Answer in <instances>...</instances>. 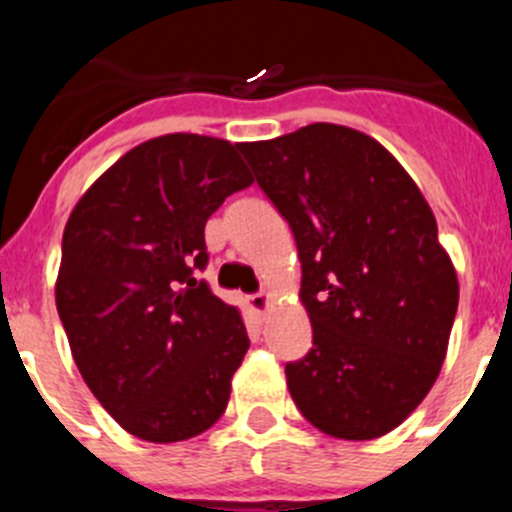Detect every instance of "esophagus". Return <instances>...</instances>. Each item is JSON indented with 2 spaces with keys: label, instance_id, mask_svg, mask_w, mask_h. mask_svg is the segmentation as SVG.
I'll return each instance as SVG.
<instances>
[{
  "label": "esophagus",
  "instance_id": "34e87169",
  "mask_svg": "<svg viewBox=\"0 0 512 512\" xmlns=\"http://www.w3.org/2000/svg\"><path fill=\"white\" fill-rule=\"evenodd\" d=\"M248 307H251L256 315H264L266 307H269V292H256V295L248 297Z\"/></svg>",
  "mask_w": 512,
  "mask_h": 512
}]
</instances>
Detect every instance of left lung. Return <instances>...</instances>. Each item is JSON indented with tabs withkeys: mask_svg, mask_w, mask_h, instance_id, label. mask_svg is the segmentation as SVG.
Returning <instances> with one entry per match:
<instances>
[{
	"mask_svg": "<svg viewBox=\"0 0 512 512\" xmlns=\"http://www.w3.org/2000/svg\"><path fill=\"white\" fill-rule=\"evenodd\" d=\"M238 148L302 261L312 348L284 369L289 395L333 438L390 433L431 392L459 305L431 207L397 158L354 128L312 122Z\"/></svg>",
	"mask_w": 512,
	"mask_h": 512,
	"instance_id": "obj_1",
	"label": "left lung"
}]
</instances>
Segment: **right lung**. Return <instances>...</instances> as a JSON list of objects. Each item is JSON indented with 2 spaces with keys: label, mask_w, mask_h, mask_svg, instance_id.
Wrapping results in <instances>:
<instances>
[{
  "label": "right lung",
  "mask_w": 512,
  "mask_h": 512,
  "mask_svg": "<svg viewBox=\"0 0 512 512\" xmlns=\"http://www.w3.org/2000/svg\"><path fill=\"white\" fill-rule=\"evenodd\" d=\"M251 182L228 140L161 135L104 171L63 230L56 307L71 354L143 441L200 436L228 408L251 341L194 271L207 266V217Z\"/></svg>",
  "instance_id": "add662e5"
}]
</instances>
